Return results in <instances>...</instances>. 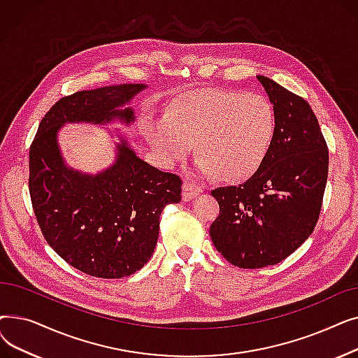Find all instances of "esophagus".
Listing matches in <instances>:
<instances>
[{
    "label": "esophagus",
    "mask_w": 358,
    "mask_h": 358,
    "mask_svg": "<svg viewBox=\"0 0 358 358\" xmlns=\"http://www.w3.org/2000/svg\"><path fill=\"white\" fill-rule=\"evenodd\" d=\"M199 193H200V189L199 187H196L194 184H192V182H184L182 184V200L184 201H190V200H193L196 196H199Z\"/></svg>",
    "instance_id": "34e87169"
}]
</instances>
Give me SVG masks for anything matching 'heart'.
Listing matches in <instances>:
<instances>
[{
    "mask_svg": "<svg viewBox=\"0 0 358 358\" xmlns=\"http://www.w3.org/2000/svg\"><path fill=\"white\" fill-rule=\"evenodd\" d=\"M275 126L274 108L261 94L196 91L178 99L165 117L150 123L146 136L165 161L185 157L194 142L201 174L239 180L264 161Z\"/></svg>",
    "mask_w": 358,
    "mask_h": 358,
    "instance_id": "1",
    "label": "heart"
}]
</instances>
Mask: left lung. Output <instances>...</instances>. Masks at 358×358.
I'll list each match as a JSON object with an SVG mask.
<instances>
[{"label": "left lung", "instance_id": "obj_1", "mask_svg": "<svg viewBox=\"0 0 358 358\" xmlns=\"http://www.w3.org/2000/svg\"><path fill=\"white\" fill-rule=\"evenodd\" d=\"M275 113V136L257 171L212 196L216 250L239 268L278 264L313 232L328 178V148L313 110L275 81L257 75Z\"/></svg>", "mask_w": 358, "mask_h": 358}]
</instances>
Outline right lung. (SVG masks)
<instances>
[{
  "instance_id": "right-lung-1",
  "label": "right lung",
  "mask_w": 358,
  "mask_h": 358,
  "mask_svg": "<svg viewBox=\"0 0 358 358\" xmlns=\"http://www.w3.org/2000/svg\"><path fill=\"white\" fill-rule=\"evenodd\" d=\"M146 84L78 91L61 99L42 119L29 154V190L45 239L69 266L100 278L141 270L154 254L159 216L181 201V180L141 159L119 130L116 158L97 174L66 165L59 130L68 123L130 126L129 104Z\"/></svg>"
}]
</instances>
